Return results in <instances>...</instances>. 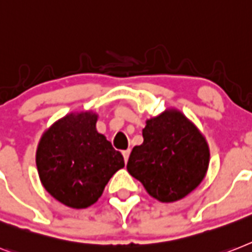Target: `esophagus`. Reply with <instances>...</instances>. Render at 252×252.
Segmentation results:
<instances>
[{
  "instance_id": "34e87169",
  "label": "esophagus",
  "mask_w": 252,
  "mask_h": 252,
  "mask_svg": "<svg viewBox=\"0 0 252 252\" xmlns=\"http://www.w3.org/2000/svg\"><path fill=\"white\" fill-rule=\"evenodd\" d=\"M130 149H126V151H122V155H124V158H125V162H127L128 157H130Z\"/></svg>"
}]
</instances>
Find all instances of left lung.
I'll use <instances>...</instances> for the list:
<instances>
[{
    "instance_id": "left-lung-1",
    "label": "left lung",
    "mask_w": 252,
    "mask_h": 252,
    "mask_svg": "<svg viewBox=\"0 0 252 252\" xmlns=\"http://www.w3.org/2000/svg\"><path fill=\"white\" fill-rule=\"evenodd\" d=\"M143 139V144L132 148L127 171L149 196L175 202L202 183L210 163L209 144L183 112L167 108L147 120Z\"/></svg>"
}]
</instances>
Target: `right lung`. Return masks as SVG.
Instances as JSON below:
<instances>
[{
  "label": "right lung",
  "mask_w": 252,
  "mask_h": 252,
  "mask_svg": "<svg viewBox=\"0 0 252 252\" xmlns=\"http://www.w3.org/2000/svg\"><path fill=\"white\" fill-rule=\"evenodd\" d=\"M97 113L72 112L43 131L36 165L43 188L72 209H86L125 166L122 155L97 132Z\"/></svg>",
  "instance_id": "add662e5"
}]
</instances>
